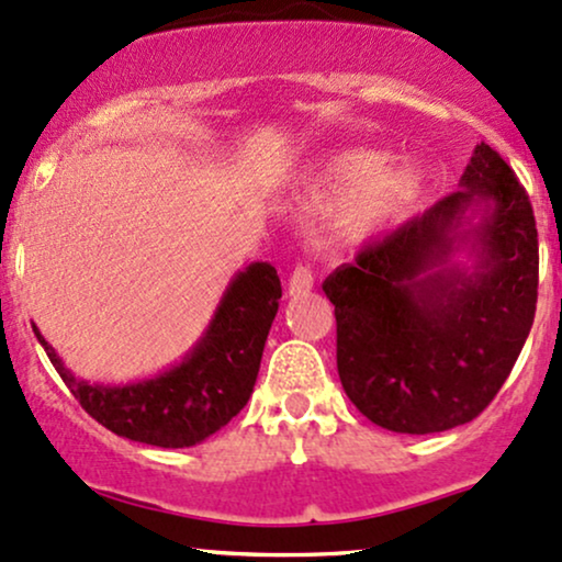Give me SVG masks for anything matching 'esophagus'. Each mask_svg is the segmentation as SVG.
<instances>
[{"instance_id": "obj_1", "label": "esophagus", "mask_w": 562, "mask_h": 562, "mask_svg": "<svg viewBox=\"0 0 562 562\" xmlns=\"http://www.w3.org/2000/svg\"><path fill=\"white\" fill-rule=\"evenodd\" d=\"M311 288H314V274H311L308 267L299 263V267L293 269V274H290V280H288V293L293 295V299H301V295H306Z\"/></svg>"}]
</instances>
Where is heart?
I'll return each instance as SVG.
<instances>
[{
  "instance_id": "obj_1",
  "label": "heart",
  "mask_w": 562,
  "mask_h": 562,
  "mask_svg": "<svg viewBox=\"0 0 562 562\" xmlns=\"http://www.w3.org/2000/svg\"><path fill=\"white\" fill-rule=\"evenodd\" d=\"M387 157L374 148L342 154L329 167L314 199L342 201L340 214L348 225L369 227L408 212L424 193V172L416 167L384 170Z\"/></svg>"
}]
</instances>
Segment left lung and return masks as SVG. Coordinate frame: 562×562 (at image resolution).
Masks as SVG:
<instances>
[{
    "mask_svg": "<svg viewBox=\"0 0 562 562\" xmlns=\"http://www.w3.org/2000/svg\"><path fill=\"white\" fill-rule=\"evenodd\" d=\"M458 191L324 280L337 374L376 427L431 435L476 418L537 311V222L516 172L479 144ZM469 250L472 267L451 261Z\"/></svg>",
    "mask_w": 562,
    "mask_h": 562,
    "instance_id": "1",
    "label": "left lung"
}]
</instances>
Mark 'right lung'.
I'll list each match as a JSON object with an SVG mask.
<instances>
[{"instance_id":"right-lung-1","label":"right lung","mask_w":562,"mask_h":562,"mask_svg":"<svg viewBox=\"0 0 562 562\" xmlns=\"http://www.w3.org/2000/svg\"><path fill=\"white\" fill-rule=\"evenodd\" d=\"M280 299L272 263H248L229 280L212 322L186 358L157 376L127 384L78 380L38 327L33 333L76 401L101 427L157 448H193L238 416L251 397Z\"/></svg>"}]
</instances>
